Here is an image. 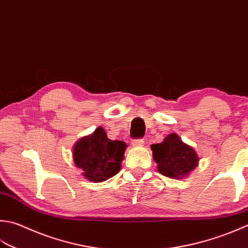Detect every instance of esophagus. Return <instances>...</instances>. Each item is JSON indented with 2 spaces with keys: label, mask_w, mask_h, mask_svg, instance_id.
I'll return each mask as SVG.
<instances>
[{
  "label": "esophagus",
  "mask_w": 248,
  "mask_h": 248,
  "mask_svg": "<svg viewBox=\"0 0 248 248\" xmlns=\"http://www.w3.org/2000/svg\"><path fill=\"white\" fill-rule=\"evenodd\" d=\"M132 145H133V146H143L144 140L143 139H133L132 140Z\"/></svg>",
  "instance_id": "34e87169"
}]
</instances>
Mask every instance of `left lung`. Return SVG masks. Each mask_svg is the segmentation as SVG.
Here are the masks:
<instances>
[{"label":"left lung","instance_id":"8db88e82","mask_svg":"<svg viewBox=\"0 0 248 248\" xmlns=\"http://www.w3.org/2000/svg\"><path fill=\"white\" fill-rule=\"evenodd\" d=\"M150 147L155 161L158 163V171L164 176L185 177L198 166L199 157L195 150L183 143L175 133L168 135L163 142Z\"/></svg>","mask_w":248,"mask_h":248}]
</instances>
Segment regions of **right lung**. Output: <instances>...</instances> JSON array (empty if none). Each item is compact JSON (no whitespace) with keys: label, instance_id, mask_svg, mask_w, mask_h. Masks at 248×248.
<instances>
[{"label":"right lung","instance_id":"1","mask_svg":"<svg viewBox=\"0 0 248 248\" xmlns=\"http://www.w3.org/2000/svg\"><path fill=\"white\" fill-rule=\"evenodd\" d=\"M125 143L111 140L103 128L82 138L76 143L73 157L76 167L84 171V176L93 183L103 182L119 172L124 159Z\"/></svg>","mask_w":248,"mask_h":248}]
</instances>
